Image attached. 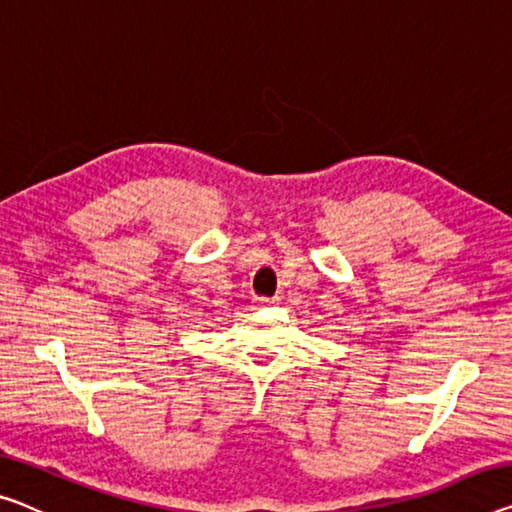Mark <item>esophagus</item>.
<instances>
[{
    "mask_svg": "<svg viewBox=\"0 0 512 512\" xmlns=\"http://www.w3.org/2000/svg\"><path fill=\"white\" fill-rule=\"evenodd\" d=\"M278 299H269V296H255L253 299V305L255 308H262V305H269V303H276Z\"/></svg>",
    "mask_w": 512,
    "mask_h": 512,
    "instance_id": "obj_1",
    "label": "esophagus"
}]
</instances>
